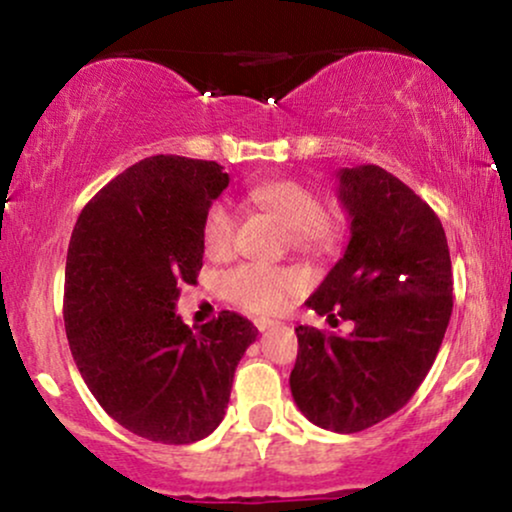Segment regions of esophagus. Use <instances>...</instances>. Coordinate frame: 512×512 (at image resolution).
<instances>
[{"instance_id": "34e87169", "label": "esophagus", "mask_w": 512, "mask_h": 512, "mask_svg": "<svg viewBox=\"0 0 512 512\" xmlns=\"http://www.w3.org/2000/svg\"><path fill=\"white\" fill-rule=\"evenodd\" d=\"M255 327L260 332H267V330H272V327H276V322L274 320H267V317H257Z\"/></svg>"}]
</instances>
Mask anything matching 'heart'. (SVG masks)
Segmentation results:
<instances>
[{
	"label": "heart",
	"instance_id": "heart-1",
	"mask_svg": "<svg viewBox=\"0 0 512 512\" xmlns=\"http://www.w3.org/2000/svg\"><path fill=\"white\" fill-rule=\"evenodd\" d=\"M245 207L264 211L291 231L293 248L310 255H327L337 250L342 226L325 214L315 190L298 180H267L245 192ZM236 214L226 202H214L202 221L204 252L214 260H226L233 252ZM308 289V274L301 269L240 264L221 279L223 296L252 313H281Z\"/></svg>",
	"mask_w": 512,
	"mask_h": 512
}]
</instances>
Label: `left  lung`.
Masks as SVG:
<instances>
[{
  "instance_id": "8db88e82",
  "label": "left lung",
  "mask_w": 512,
  "mask_h": 512,
  "mask_svg": "<svg viewBox=\"0 0 512 512\" xmlns=\"http://www.w3.org/2000/svg\"><path fill=\"white\" fill-rule=\"evenodd\" d=\"M351 221L344 257L305 301L354 322L349 334L296 327L291 395L305 419L356 433L387 419L424 383L452 313V264L443 223L380 166L337 170Z\"/></svg>"
}]
</instances>
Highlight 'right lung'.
<instances>
[{
  "label": "right lung",
  "mask_w": 512,
  "mask_h": 512,
  "mask_svg": "<svg viewBox=\"0 0 512 512\" xmlns=\"http://www.w3.org/2000/svg\"><path fill=\"white\" fill-rule=\"evenodd\" d=\"M228 187L216 161L151 156L98 192L76 221L64 269V327L81 378L127 431L168 445L207 438L257 339L221 310L197 334L175 315L202 269V221Z\"/></svg>",
  "instance_id": "add662e5"
}]
</instances>
